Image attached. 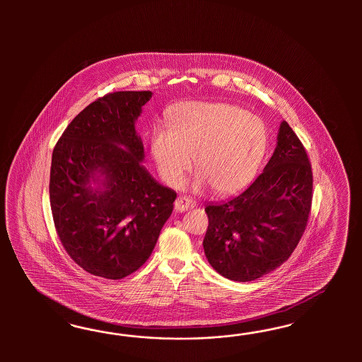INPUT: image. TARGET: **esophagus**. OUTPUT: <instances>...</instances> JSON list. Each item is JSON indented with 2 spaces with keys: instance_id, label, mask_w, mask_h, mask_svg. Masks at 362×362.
<instances>
[{
  "instance_id": "obj_1",
  "label": "esophagus",
  "mask_w": 362,
  "mask_h": 362,
  "mask_svg": "<svg viewBox=\"0 0 362 362\" xmlns=\"http://www.w3.org/2000/svg\"><path fill=\"white\" fill-rule=\"evenodd\" d=\"M194 207H195V202L189 197H179L176 199L175 209L177 212H183V211L194 209Z\"/></svg>"
}]
</instances>
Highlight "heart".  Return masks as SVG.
<instances>
[{
	"label": "heart",
	"instance_id": "heart-1",
	"mask_svg": "<svg viewBox=\"0 0 362 362\" xmlns=\"http://www.w3.org/2000/svg\"><path fill=\"white\" fill-rule=\"evenodd\" d=\"M170 126H155L150 139L153 162L170 186L183 185L195 158L197 187L232 194L250 183L263 159V122L240 107L188 102L173 111Z\"/></svg>",
	"mask_w": 362,
	"mask_h": 362
}]
</instances>
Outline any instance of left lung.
<instances>
[{
  "mask_svg": "<svg viewBox=\"0 0 362 362\" xmlns=\"http://www.w3.org/2000/svg\"><path fill=\"white\" fill-rule=\"evenodd\" d=\"M313 174L304 144L283 122L263 173L240 195L209 204L203 247L209 264L233 281H252L285 263L307 228Z\"/></svg>",
  "mask_w": 362,
  "mask_h": 362,
  "instance_id": "8db88e82",
  "label": "left lung"
}]
</instances>
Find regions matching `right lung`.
<instances>
[{"label": "right lung", "instance_id": "1", "mask_svg": "<svg viewBox=\"0 0 362 362\" xmlns=\"http://www.w3.org/2000/svg\"><path fill=\"white\" fill-rule=\"evenodd\" d=\"M151 91H115L95 99L70 122L53 150L50 207L67 255L88 274L121 280L147 262L176 192L141 165L135 121ZM123 145L127 150L122 149ZM105 175L103 190L89 179Z\"/></svg>", "mask_w": 362, "mask_h": 362}]
</instances>
